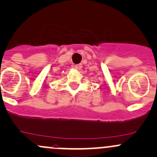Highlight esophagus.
I'll return each mask as SVG.
<instances>
[{"instance_id":"1","label":"esophagus","mask_w":157,"mask_h":157,"mask_svg":"<svg viewBox=\"0 0 157 157\" xmlns=\"http://www.w3.org/2000/svg\"><path fill=\"white\" fill-rule=\"evenodd\" d=\"M82 67V64H77V65H75V68H76V69H78V70L81 69Z\"/></svg>"}]
</instances>
